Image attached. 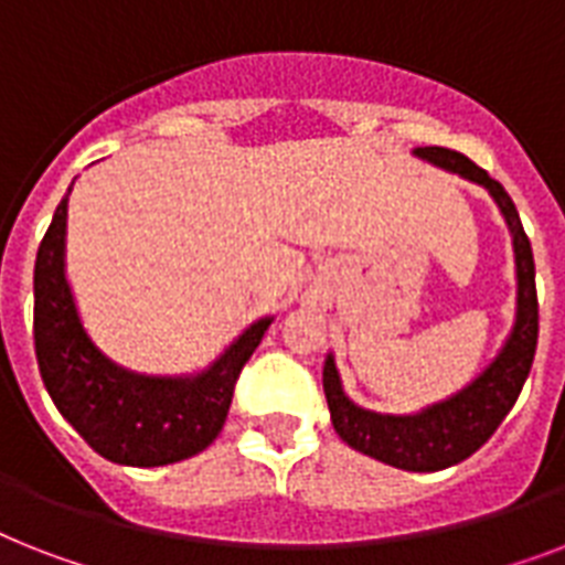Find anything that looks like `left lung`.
I'll return each instance as SVG.
<instances>
[{
	"label": "left lung",
	"instance_id": "8db88e82",
	"mask_svg": "<svg viewBox=\"0 0 565 565\" xmlns=\"http://www.w3.org/2000/svg\"><path fill=\"white\" fill-rule=\"evenodd\" d=\"M415 153L488 188L505 214L513 237V252H516V281H520L516 324H513L511 339L476 383H470L456 397H449L438 406H429L420 415L394 417L354 406L342 392L333 356H328V362H324L322 383L333 429L348 447L377 458V461H386L392 467H401V470L435 473V470H444V467H452L473 456L513 409V403L529 380L531 362H534L540 305H536L534 284V252H531V241L522 228L520 211H516L505 188L458 150L417 148Z\"/></svg>",
	"mask_w": 565,
	"mask_h": 565
}]
</instances>
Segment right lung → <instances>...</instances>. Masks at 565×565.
Masks as SVG:
<instances>
[{
    "mask_svg": "<svg viewBox=\"0 0 565 565\" xmlns=\"http://www.w3.org/2000/svg\"><path fill=\"white\" fill-rule=\"evenodd\" d=\"M66 205L68 194L54 211L34 264V351L54 406L95 452L116 465L162 467L203 452L226 424L237 377L269 319L252 324L200 377H139L118 369L89 342L68 292Z\"/></svg>",
    "mask_w": 565,
    "mask_h": 565,
    "instance_id": "right-lung-1",
    "label": "right lung"
}]
</instances>
